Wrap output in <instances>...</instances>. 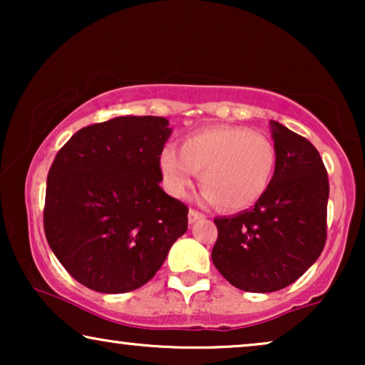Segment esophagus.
Returning <instances> with one entry per match:
<instances>
[{"mask_svg": "<svg viewBox=\"0 0 365 365\" xmlns=\"http://www.w3.org/2000/svg\"><path fill=\"white\" fill-rule=\"evenodd\" d=\"M202 217V214L199 212V211H196V209H189V222H196L197 219H201Z\"/></svg>", "mask_w": 365, "mask_h": 365, "instance_id": "34e87169", "label": "esophagus"}]
</instances>
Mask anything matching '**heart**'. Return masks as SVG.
Masks as SVG:
<instances>
[{
  "mask_svg": "<svg viewBox=\"0 0 365 365\" xmlns=\"http://www.w3.org/2000/svg\"><path fill=\"white\" fill-rule=\"evenodd\" d=\"M277 164L274 143L241 126H212L189 134L181 151L164 148L159 154L164 186L182 196L199 173L202 201L227 211H242L266 194Z\"/></svg>",
  "mask_w": 365,
  "mask_h": 365,
  "instance_id": "1",
  "label": "heart"
}]
</instances>
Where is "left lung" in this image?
<instances>
[{
  "label": "left lung",
  "mask_w": 365,
  "mask_h": 365,
  "mask_svg": "<svg viewBox=\"0 0 365 365\" xmlns=\"http://www.w3.org/2000/svg\"><path fill=\"white\" fill-rule=\"evenodd\" d=\"M277 164L252 209L216 217L211 257L222 277L246 292L291 286L321 256L327 237L329 179L312 143L271 121Z\"/></svg>",
  "instance_id": "8db88e82"
}]
</instances>
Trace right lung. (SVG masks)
I'll list each match as a JSON object with an SVG mask.
<instances>
[{
	"instance_id": "right-lung-1",
	"label": "right lung",
	"mask_w": 365,
	"mask_h": 365,
	"mask_svg": "<svg viewBox=\"0 0 365 365\" xmlns=\"http://www.w3.org/2000/svg\"><path fill=\"white\" fill-rule=\"evenodd\" d=\"M171 131L166 118L119 116L79 129L58 151L44 234L83 286L104 294L144 286L187 231V206L159 186Z\"/></svg>"
}]
</instances>
